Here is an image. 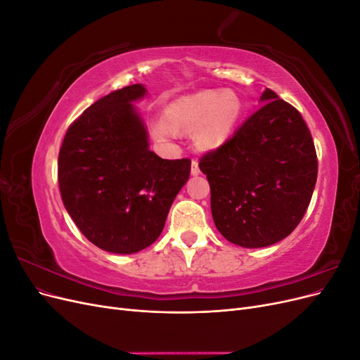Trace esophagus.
Masks as SVG:
<instances>
[{"label":"esophagus","mask_w":360,"mask_h":360,"mask_svg":"<svg viewBox=\"0 0 360 360\" xmlns=\"http://www.w3.org/2000/svg\"><path fill=\"white\" fill-rule=\"evenodd\" d=\"M191 172H192V176H198V174H200V167H198V162L195 160V159H192Z\"/></svg>","instance_id":"34e87169"}]
</instances>
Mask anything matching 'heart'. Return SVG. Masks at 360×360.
<instances>
[{
	"instance_id": "heart-1",
	"label": "heart",
	"mask_w": 360,
	"mask_h": 360,
	"mask_svg": "<svg viewBox=\"0 0 360 360\" xmlns=\"http://www.w3.org/2000/svg\"><path fill=\"white\" fill-rule=\"evenodd\" d=\"M242 102L233 91L201 90L172 102L167 114L153 122L160 139L177 136L193 129V139L201 148H216L226 143L242 117Z\"/></svg>"
}]
</instances>
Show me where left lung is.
Masks as SVG:
<instances>
[{
	"label": "left lung",
	"instance_id": "left-lung-1",
	"mask_svg": "<svg viewBox=\"0 0 360 360\" xmlns=\"http://www.w3.org/2000/svg\"><path fill=\"white\" fill-rule=\"evenodd\" d=\"M259 101L264 105L198 163L210 183L216 228L242 248L290 236L308 209L319 172L300 112L269 89Z\"/></svg>",
	"mask_w": 360,
	"mask_h": 360
}]
</instances>
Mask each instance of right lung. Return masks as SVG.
<instances>
[{"label":"right lung","mask_w":360,"mask_h":360,"mask_svg":"<svg viewBox=\"0 0 360 360\" xmlns=\"http://www.w3.org/2000/svg\"><path fill=\"white\" fill-rule=\"evenodd\" d=\"M146 91L135 84L94 102L69 126L58 155L64 207L93 245L112 254L158 240L191 174L189 159H162L148 148L132 105Z\"/></svg>","instance_id":"right-lung-1"}]
</instances>
